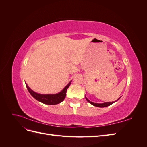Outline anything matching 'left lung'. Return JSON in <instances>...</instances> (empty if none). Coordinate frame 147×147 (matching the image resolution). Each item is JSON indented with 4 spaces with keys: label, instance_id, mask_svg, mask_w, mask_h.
Masks as SVG:
<instances>
[{
    "label": "left lung",
    "instance_id": "obj_1",
    "mask_svg": "<svg viewBox=\"0 0 147 147\" xmlns=\"http://www.w3.org/2000/svg\"><path fill=\"white\" fill-rule=\"evenodd\" d=\"M85 98H86V100L89 102V103H90L91 104H92V105H94V106H96V107H107V106H109V105H112V104H113V103H115V102H117V100H118L119 99H120V97L119 99H118L116 101H115V102H104V103H102V104H98V103H94V102H91L90 100H88L87 98H86V97L85 96Z\"/></svg>",
    "mask_w": 147,
    "mask_h": 147
}]
</instances>
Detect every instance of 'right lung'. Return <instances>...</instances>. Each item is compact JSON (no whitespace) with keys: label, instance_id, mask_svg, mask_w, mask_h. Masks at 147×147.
Segmentation results:
<instances>
[{"label":"right lung","instance_id":"obj_1","mask_svg":"<svg viewBox=\"0 0 147 147\" xmlns=\"http://www.w3.org/2000/svg\"><path fill=\"white\" fill-rule=\"evenodd\" d=\"M71 82H72V81H70L67 84V85L65 86V88L61 92H59V93H57V94H39V93L35 92L31 90V89L28 86V84H26V85L28 88L29 93L34 99L45 104L56 105V104L61 103V102H62L64 100L65 97L66 96L67 90L68 88L70 86Z\"/></svg>","mask_w":147,"mask_h":147}]
</instances>
